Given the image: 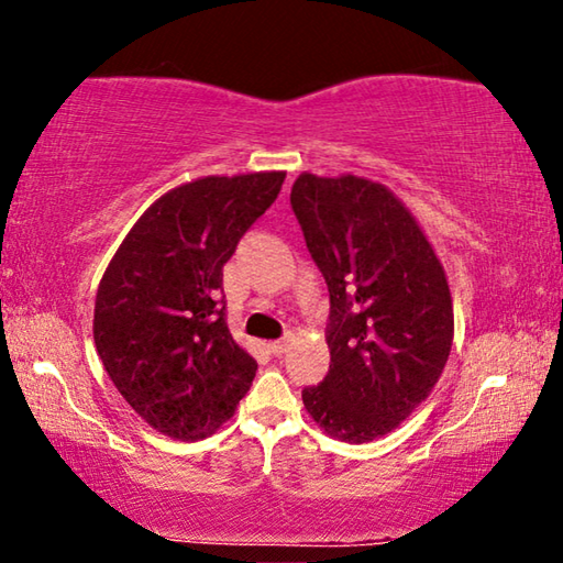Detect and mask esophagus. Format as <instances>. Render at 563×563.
Masks as SVG:
<instances>
[{
	"label": "esophagus",
	"mask_w": 563,
	"mask_h": 563,
	"mask_svg": "<svg viewBox=\"0 0 563 563\" xmlns=\"http://www.w3.org/2000/svg\"><path fill=\"white\" fill-rule=\"evenodd\" d=\"M292 332H288V335H285L283 340H275V342H271V352H273V355H283V352L285 350H288V345H290V342H292Z\"/></svg>",
	"instance_id": "esophagus-1"
}]
</instances>
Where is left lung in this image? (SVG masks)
I'll list each match as a JSON object with an SVG mask.
<instances>
[{"label":"left lung","mask_w":563,"mask_h":563,"mask_svg":"<svg viewBox=\"0 0 563 563\" xmlns=\"http://www.w3.org/2000/svg\"><path fill=\"white\" fill-rule=\"evenodd\" d=\"M290 203L330 292V369L302 389V405L335 440L373 442L430 397L446 365V273L417 218L377 180L305 170Z\"/></svg>","instance_id":"1"}]
</instances>
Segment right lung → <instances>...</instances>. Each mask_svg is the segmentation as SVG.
Wrapping results in <instances>:
<instances>
[{
    "label": "right lung",
    "instance_id": "add662e5",
    "mask_svg": "<svg viewBox=\"0 0 563 563\" xmlns=\"http://www.w3.org/2000/svg\"><path fill=\"white\" fill-rule=\"evenodd\" d=\"M285 170L203 176L170 188L113 253L93 305L111 383L156 432L216 434L253 385L255 362L225 322L223 265L278 198Z\"/></svg>",
    "mask_w": 563,
    "mask_h": 563
}]
</instances>
